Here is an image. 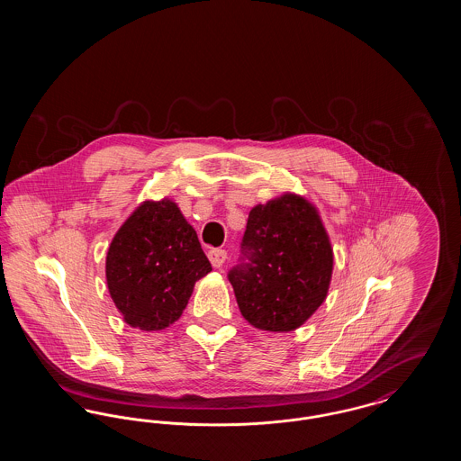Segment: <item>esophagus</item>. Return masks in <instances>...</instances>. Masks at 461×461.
Masks as SVG:
<instances>
[{
	"instance_id": "esophagus-1",
	"label": "esophagus",
	"mask_w": 461,
	"mask_h": 461,
	"mask_svg": "<svg viewBox=\"0 0 461 461\" xmlns=\"http://www.w3.org/2000/svg\"><path fill=\"white\" fill-rule=\"evenodd\" d=\"M226 259H228V254H226V250H222V249H212V250L209 252V261H211V264H212L214 267H221Z\"/></svg>"
}]
</instances>
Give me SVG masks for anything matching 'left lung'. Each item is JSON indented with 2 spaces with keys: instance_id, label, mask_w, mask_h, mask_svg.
Here are the masks:
<instances>
[{
  "instance_id": "obj_1",
  "label": "left lung",
  "mask_w": 461,
  "mask_h": 461,
  "mask_svg": "<svg viewBox=\"0 0 461 461\" xmlns=\"http://www.w3.org/2000/svg\"><path fill=\"white\" fill-rule=\"evenodd\" d=\"M331 269L333 250L316 207L284 194L249 212L240 264L228 280L252 327L292 331L327 299Z\"/></svg>"
}]
</instances>
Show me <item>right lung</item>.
<instances>
[{
	"instance_id": "right-lung-1",
	"label": "right lung",
	"mask_w": 461,
	"mask_h": 461,
	"mask_svg": "<svg viewBox=\"0 0 461 461\" xmlns=\"http://www.w3.org/2000/svg\"><path fill=\"white\" fill-rule=\"evenodd\" d=\"M212 266L197 231L173 200L143 202L110 243V297L134 329H167L183 314L195 282Z\"/></svg>"
}]
</instances>
